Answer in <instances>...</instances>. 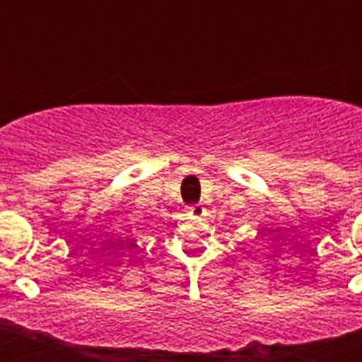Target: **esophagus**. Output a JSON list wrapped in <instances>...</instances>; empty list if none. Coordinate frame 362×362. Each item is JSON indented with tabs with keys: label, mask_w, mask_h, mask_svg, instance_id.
Returning <instances> with one entry per match:
<instances>
[{
	"label": "esophagus",
	"mask_w": 362,
	"mask_h": 362,
	"mask_svg": "<svg viewBox=\"0 0 362 362\" xmlns=\"http://www.w3.org/2000/svg\"><path fill=\"white\" fill-rule=\"evenodd\" d=\"M187 210H188V214H192L194 217H199L204 214V209L201 206V204H190V206H187Z\"/></svg>",
	"instance_id": "obj_1"
}]
</instances>
